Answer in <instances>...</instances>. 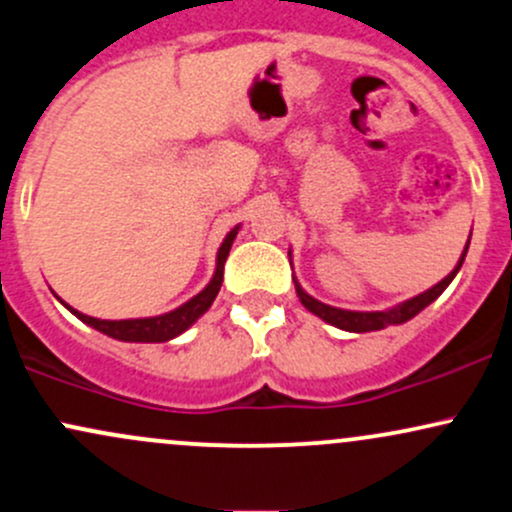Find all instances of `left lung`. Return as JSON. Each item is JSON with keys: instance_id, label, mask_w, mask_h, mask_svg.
Returning <instances> with one entry per match:
<instances>
[{"instance_id": "8db88e82", "label": "left lung", "mask_w": 512, "mask_h": 512, "mask_svg": "<svg viewBox=\"0 0 512 512\" xmlns=\"http://www.w3.org/2000/svg\"><path fill=\"white\" fill-rule=\"evenodd\" d=\"M469 240H471V235H469ZM466 250H469V243H466L462 257H459V262H457V267H454L452 272H449L440 284H435V286H432V289L423 291V294L415 296V299H408V301L398 303V306L389 308V311H372V313L342 311V308H333V306H328V303H320V301L313 299V296H308L299 284H296V294H299L301 303L308 308V311L316 313L318 318H323L325 323L335 325V328L350 330V333H369V330L389 328V325L406 323V320H411L413 316H418V313L423 311V308L428 306V303L435 301L437 296H440L442 291L447 289L449 282H452V279L457 277L459 267H462V262H464V257H466Z\"/></svg>"}]
</instances>
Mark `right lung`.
<instances>
[{"label":"right lung","mask_w":512,"mask_h":512,"mask_svg":"<svg viewBox=\"0 0 512 512\" xmlns=\"http://www.w3.org/2000/svg\"><path fill=\"white\" fill-rule=\"evenodd\" d=\"M235 235H238V228L230 230V233L226 235V240H223L221 250H218L216 274H213L209 286H206L201 294H196L192 301H187L184 306L174 308V311L165 313V316L136 318V320H99L92 316H84V313L75 311V308H70V306L67 308H70L77 318L84 320V323L92 325V328H97L99 333L109 335V338L123 340V342H165V340L177 338V335L184 333V330H187L196 318L204 316V313L209 311L213 299H216L218 291H221L223 265H226V257L230 252V245H233Z\"/></svg>","instance_id":"obj_1"}]
</instances>
